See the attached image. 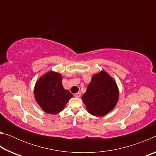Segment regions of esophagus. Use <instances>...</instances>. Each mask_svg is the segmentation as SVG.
Returning a JSON list of instances; mask_svg holds the SVG:
<instances>
[{
  "instance_id": "obj_1",
  "label": "esophagus",
  "mask_w": 156,
  "mask_h": 156,
  "mask_svg": "<svg viewBox=\"0 0 156 156\" xmlns=\"http://www.w3.org/2000/svg\"><path fill=\"white\" fill-rule=\"evenodd\" d=\"M80 96H81L80 92H78V93H76V94H74V96H75L76 98H80Z\"/></svg>"
}]
</instances>
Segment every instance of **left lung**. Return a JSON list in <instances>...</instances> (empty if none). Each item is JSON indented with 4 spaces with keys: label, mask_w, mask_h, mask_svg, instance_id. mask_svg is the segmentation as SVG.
<instances>
[{
    "label": "left lung",
    "mask_w": 156,
    "mask_h": 156,
    "mask_svg": "<svg viewBox=\"0 0 156 156\" xmlns=\"http://www.w3.org/2000/svg\"><path fill=\"white\" fill-rule=\"evenodd\" d=\"M118 98L117 84L106 72L101 71L92 76L82 100L89 113L94 116H104L115 107Z\"/></svg>",
    "instance_id": "left-lung-1"
}]
</instances>
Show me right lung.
I'll return each instance as SVG.
<instances>
[{
	"label": "right lung",
	"mask_w": 156,
	"mask_h": 156,
	"mask_svg": "<svg viewBox=\"0 0 156 156\" xmlns=\"http://www.w3.org/2000/svg\"><path fill=\"white\" fill-rule=\"evenodd\" d=\"M61 74L47 72L38 79L34 87L36 101L44 112L56 114L62 112L72 94L63 88Z\"/></svg>",
	"instance_id": "right-lung-1"
}]
</instances>
